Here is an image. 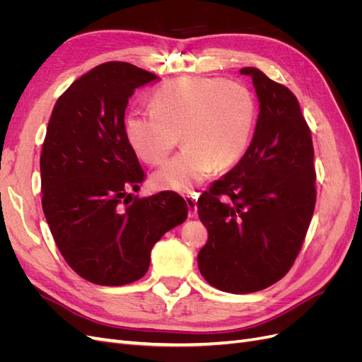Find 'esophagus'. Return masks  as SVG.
Listing matches in <instances>:
<instances>
[{
	"label": "esophagus",
	"mask_w": 362,
	"mask_h": 362,
	"mask_svg": "<svg viewBox=\"0 0 362 362\" xmlns=\"http://www.w3.org/2000/svg\"><path fill=\"white\" fill-rule=\"evenodd\" d=\"M185 202H187L189 206V217H194L198 214V201H196V196H187Z\"/></svg>",
	"instance_id": "1"
}]
</instances>
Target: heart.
Instances as JSON below:
<instances>
[{"instance_id": "b5f03b06", "label": "heart", "mask_w": 362, "mask_h": 362, "mask_svg": "<svg viewBox=\"0 0 362 362\" xmlns=\"http://www.w3.org/2000/svg\"><path fill=\"white\" fill-rule=\"evenodd\" d=\"M152 110H133L125 136L134 154L158 166L184 141L180 154L152 181L161 190L192 193L213 170L235 164L249 145L257 117L255 98L246 86L218 76H181L151 96Z\"/></svg>"}]
</instances>
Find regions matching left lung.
<instances>
[{"label":"left lung","instance_id":"obj_1","mask_svg":"<svg viewBox=\"0 0 362 362\" xmlns=\"http://www.w3.org/2000/svg\"><path fill=\"white\" fill-rule=\"evenodd\" d=\"M240 74L255 87L257 127L242 160L198 199L208 231L198 266L213 287L246 294L270 287L293 266L314 213L315 170L296 96L257 68Z\"/></svg>","mask_w":362,"mask_h":362}]
</instances>
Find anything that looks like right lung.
Wrapping results in <instances>:
<instances>
[{
	"label": "right lung",
	"instance_id": "add662e5",
	"mask_svg": "<svg viewBox=\"0 0 362 362\" xmlns=\"http://www.w3.org/2000/svg\"><path fill=\"white\" fill-rule=\"evenodd\" d=\"M158 76L108 62L74 81L54 105L40 156L42 208L68 264L98 286H125L149 269L151 250L187 218L180 194L136 198L145 172L125 136L137 87Z\"/></svg>",
	"mask_w": 362,
	"mask_h": 362
}]
</instances>
